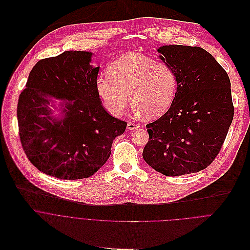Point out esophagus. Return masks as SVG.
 <instances>
[{
    "label": "esophagus",
    "instance_id": "esophagus-1",
    "mask_svg": "<svg viewBox=\"0 0 250 250\" xmlns=\"http://www.w3.org/2000/svg\"><path fill=\"white\" fill-rule=\"evenodd\" d=\"M139 127H140V125L138 123H135V122H128V124H127V128L129 130H134V129H137Z\"/></svg>",
    "mask_w": 250,
    "mask_h": 250
}]
</instances>
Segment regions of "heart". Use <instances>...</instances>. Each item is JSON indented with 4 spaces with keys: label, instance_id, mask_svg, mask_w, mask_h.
<instances>
[{
    "label": "heart",
    "instance_id": "obj_1",
    "mask_svg": "<svg viewBox=\"0 0 250 250\" xmlns=\"http://www.w3.org/2000/svg\"><path fill=\"white\" fill-rule=\"evenodd\" d=\"M95 89L106 110L120 116L128 104L137 114L156 118L172 104L177 76L167 63L139 52H130L113 62L108 74L99 75Z\"/></svg>",
    "mask_w": 250,
    "mask_h": 250
}]
</instances>
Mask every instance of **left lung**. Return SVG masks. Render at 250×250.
<instances>
[{
    "label": "left lung",
    "instance_id": "1",
    "mask_svg": "<svg viewBox=\"0 0 250 250\" xmlns=\"http://www.w3.org/2000/svg\"><path fill=\"white\" fill-rule=\"evenodd\" d=\"M158 52L174 70L177 90L169 109L146 125L143 159L167 176L195 173L217 158L231 124L229 78L201 47L166 45Z\"/></svg>",
    "mask_w": 250,
    "mask_h": 250
}]
</instances>
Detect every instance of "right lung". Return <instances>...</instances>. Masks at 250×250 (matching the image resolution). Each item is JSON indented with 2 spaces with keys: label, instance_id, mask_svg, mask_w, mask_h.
I'll list each match as a JSON object with an SVG mask.
<instances>
[{
  "label": "right lung",
  "instance_id": "obj_1",
  "mask_svg": "<svg viewBox=\"0 0 250 250\" xmlns=\"http://www.w3.org/2000/svg\"><path fill=\"white\" fill-rule=\"evenodd\" d=\"M91 53L65 51L38 61L20 95V139L29 162L43 173L75 180L93 175L108 160L127 122L111 116L95 89L99 67ZM62 115L56 118L53 104Z\"/></svg>",
  "mask_w": 250,
  "mask_h": 250
}]
</instances>
